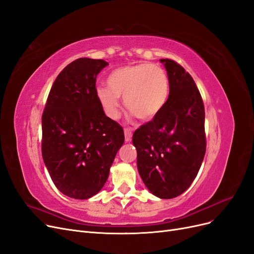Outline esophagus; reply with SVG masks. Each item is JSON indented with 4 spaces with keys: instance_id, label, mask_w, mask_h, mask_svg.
Segmentation results:
<instances>
[{
    "instance_id": "1",
    "label": "esophagus",
    "mask_w": 254,
    "mask_h": 254,
    "mask_svg": "<svg viewBox=\"0 0 254 254\" xmlns=\"http://www.w3.org/2000/svg\"><path fill=\"white\" fill-rule=\"evenodd\" d=\"M124 133H125V141L129 142L131 139V136H132V131H131L130 128H125Z\"/></svg>"
}]
</instances>
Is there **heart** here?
I'll use <instances>...</instances> for the list:
<instances>
[{
    "label": "heart",
    "mask_w": 254,
    "mask_h": 254,
    "mask_svg": "<svg viewBox=\"0 0 254 254\" xmlns=\"http://www.w3.org/2000/svg\"><path fill=\"white\" fill-rule=\"evenodd\" d=\"M108 87L100 86L97 98L105 113L117 119L120 100L125 107L142 121L153 119L167 101L169 85L163 69L154 64H137L116 69L107 78Z\"/></svg>",
    "instance_id": "obj_1"
}]
</instances>
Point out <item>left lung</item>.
<instances>
[{
	"label": "left lung",
	"instance_id": "left-lung-1",
	"mask_svg": "<svg viewBox=\"0 0 254 254\" xmlns=\"http://www.w3.org/2000/svg\"><path fill=\"white\" fill-rule=\"evenodd\" d=\"M169 97L152 121L136 129L132 143L137 170L152 194L173 198L195 179L206 152L205 108L192 76L180 64L162 59Z\"/></svg>",
	"mask_w": 254,
	"mask_h": 254
}]
</instances>
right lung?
<instances>
[{"instance_id": "1", "label": "right lung", "mask_w": 254, "mask_h": 254, "mask_svg": "<svg viewBox=\"0 0 254 254\" xmlns=\"http://www.w3.org/2000/svg\"><path fill=\"white\" fill-rule=\"evenodd\" d=\"M104 60L77 59L52 85L42 116V155L50 178L63 194L86 199L106 183L125 141L124 130L106 117L95 81Z\"/></svg>"}]
</instances>
